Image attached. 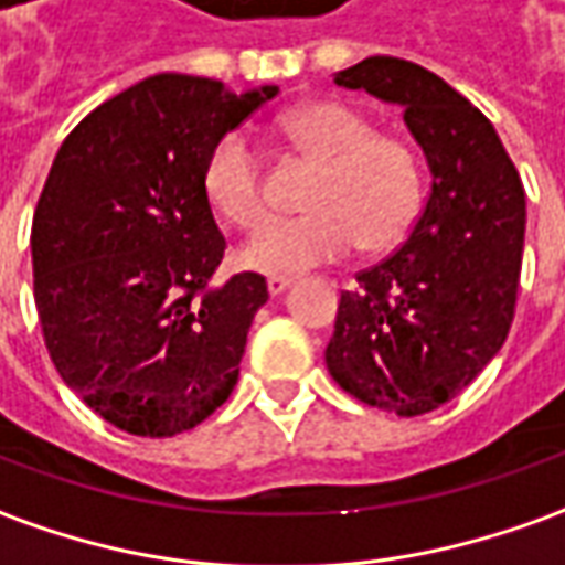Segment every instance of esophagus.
<instances>
[{
  "instance_id": "1",
  "label": "esophagus",
  "mask_w": 565,
  "mask_h": 565,
  "mask_svg": "<svg viewBox=\"0 0 565 565\" xmlns=\"http://www.w3.org/2000/svg\"><path fill=\"white\" fill-rule=\"evenodd\" d=\"M290 284H294V278H290V275H269L266 287H269L271 296H278V294H284V290H287Z\"/></svg>"
}]
</instances>
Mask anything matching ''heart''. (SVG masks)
I'll list each match as a JSON object with an SVG mask.
<instances>
[{
    "label": "heart",
    "mask_w": 565,
    "mask_h": 565,
    "mask_svg": "<svg viewBox=\"0 0 565 565\" xmlns=\"http://www.w3.org/2000/svg\"><path fill=\"white\" fill-rule=\"evenodd\" d=\"M275 131L318 161L306 192L309 214L269 220L242 247L244 266L294 275L342 259L358 244L373 254L392 250L413 232L425 204V173L406 140L376 134L364 113L339 100L294 106L278 116ZM201 189L216 214L244 232L271 211L263 156L242 131L211 146Z\"/></svg>",
    "instance_id": "b5f03b06"
}]
</instances>
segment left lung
Segmentation results:
<instances>
[{
    "label": "left lung",
    "instance_id": "1",
    "mask_svg": "<svg viewBox=\"0 0 565 565\" xmlns=\"http://www.w3.org/2000/svg\"><path fill=\"white\" fill-rule=\"evenodd\" d=\"M333 82L404 109L431 192L401 250L342 294L323 358L351 397L422 416L468 388L508 339L526 192L492 121L419 63L366 57Z\"/></svg>",
    "mask_w": 565,
    "mask_h": 565
}]
</instances>
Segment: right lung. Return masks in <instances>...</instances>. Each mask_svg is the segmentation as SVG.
Segmentation results:
<instances>
[{
    "mask_svg": "<svg viewBox=\"0 0 565 565\" xmlns=\"http://www.w3.org/2000/svg\"><path fill=\"white\" fill-rule=\"evenodd\" d=\"M278 94L161 73L78 121L33 216V290L61 379L109 425L173 437L228 401L269 287L216 284L226 238L201 189L211 146Z\"/></svg>",
    "mask_w": 565,
    "mask_h": 565,
    "instance_id": "add662e5",
    "label": "right lung"
}]
</instances>
